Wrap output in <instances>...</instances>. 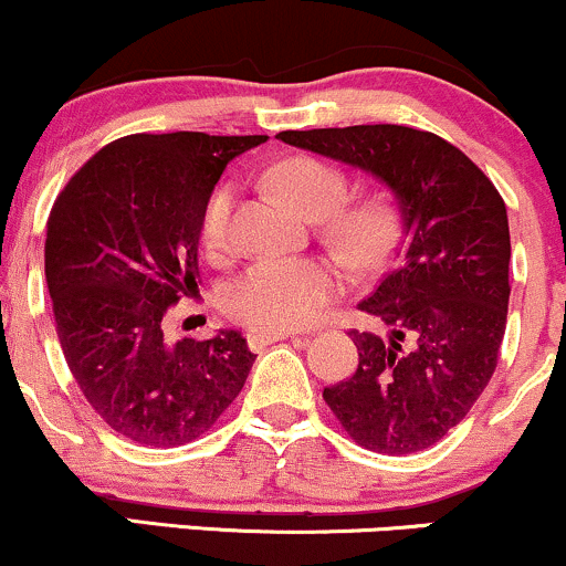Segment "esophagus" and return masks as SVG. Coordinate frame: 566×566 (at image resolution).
<instances>
[{
  "label": "esophagus",
  "instance_id": "34e87169",
  "mask_svg": "<svg viewBox=\"0 0 566 566\" xmlns=\"http://www.w3.org/2000/svg\"><path fill=\"white\" fill-rule=\"evenodd\" d=\"M287 337H292V333H250L247 335V343H250L252 350H263L271 343L287 340Z\"/></svg>",
  "mask_w": 566,
  "mask_h": 566
}]
</instances>
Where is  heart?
Segmentation results:
<instances>
[{"mask_svg": "<svg viewBox=\"0 0 566 566\" xmlns=\"http://www.w3.org/2000/svg\"><path fill=\"white\" fill-rule=\"evenodd\" d=\"M274 180L279 191L305 218H329V239L350 263H375L391 244L396 231L391 205L386 199H365L340 210L348 197V180L327 161L311 157L287 159L274 170ZM231 210L233 191L229 186L218 188L207 199L199 220V239L210 258L229 255L233 244ZM340 290L343 279L333 265L311 258H269L233 279L226 290V308L247 327L284 333L314 322Z\"/></svg>", "mask_w": 566, "mask_h": 566, "instance_id": "b5f03b06", "label": "heart"}]
</instances>
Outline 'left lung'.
Returning <instances> with one entry per match:
<instances>
[{
	"label": "left lung",
	"instance_id": "left-lung-1",
	"mask_svg": "<svg viewBox=\"0 0 566 566\" xmlns=\"http://www.w3.org/2000/svg\"><path fill=\"white\" fill-rule=\"evenodd\" d=\"M276 138L386 186L405 233L391 271L359 303L388 333H350L359 365L324 388V401L373 452L437 444L469 415L497 365L511 295L505 201L460 148L423 129L356 125Z\"/></svg>",
	"mask_w": 566,
	"mask_h": 566
}]
</instances>
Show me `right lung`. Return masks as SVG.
Returning a JSON list of instances; mask_svg holds the SVG:
<instances>
[{"mask_svg":"<svg viewBox=\"0 0 566 566\" xmlns=\"http://www.w3.org/2000/svg\"><path fill=\"white\" fill-rule=\"evenodd\" d=\"M265 140L127 135L55 199L44 276L57 340L84 399L119 437L186 444L242 391L255 361L242 333L170 340L167 308L199 292V220L226 165Z\"/></svg>","mask_w":566,"mask_h":566,"instance_id":"add662e5","label":"right lung"}]
</instances>
